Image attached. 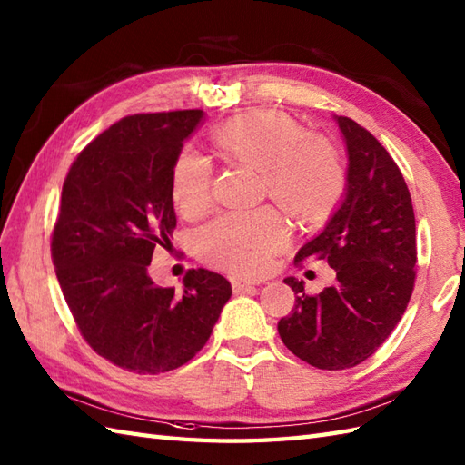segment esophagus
Returning a JSON list of instances; mask_svg holds the SVG:
<instances>
[{
	"label": "esophagus",
	"mask_w": 465,
	"mask_h": 465,
	"mask_svg": "<svg viewBox=\"0 0 465 465\" xmlns=\"http://www.w3.org/2000/svg\"><path fill=\"white\" fill-rule=\"evenodd\" d=\"M252 285H259V282H252V279H242V277H235L232 282V287H233L235 293H240V291L252 287Z\"/></svg>",
	"instance_id": "obj_1"
}]
</instances>
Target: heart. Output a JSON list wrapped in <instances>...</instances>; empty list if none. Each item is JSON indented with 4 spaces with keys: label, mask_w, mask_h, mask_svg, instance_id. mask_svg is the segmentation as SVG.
<instances>
[{
    "label": "heart",
    "mask_w": 465,
    "mask_h": 465,
    "mask_svg": "<svg viewBox=\"0 0 465 465\" xmlns=\"http://www.w3.org/2000/svg\"><path fill=\"white\" fill-rule=\"evenodd\" d=\"M213 146L233 160L262 168L263 190L295 218L311 222L325 215L344 188L341 154L327 138L303 133L283 113L255 111L218 126ZM210 160L190 146L182 148L172 168V198L186 215H198L212 200ZM289 228L272 206L232 210L215 215L193 235L203 262L255 275L283 250Z\"/></svg>",
    "instance_id": "heart-1"
}]
</instances>
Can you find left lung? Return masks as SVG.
I'll list each match as a JSON object with an SVG mask.
<instances>
[{
    "instance_id": "1",
    "label": "left lung",
    "mask_w": 465,
    "mask_h": 465,
    "mask_svg": "<svg viewBox=\"0 0 465 465\" xmlns=\"http://www.w3.org/2000/svg\"><path fill=\"white\" fill-rule=\"evenodd\" d=\"M334 121L347 144V190L295 263L325 259L337 279L307 295L303 282L287 277L295 305L277 325L285 347L321 371L351 369L374 354L402 319L416 279V220L401 168L352 118Z\"/></svg>"
}]
</instances>
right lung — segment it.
<instances>
[{"mask_svg": "<svg viewBox=\"0 0 465 465\" xmlns=\"http://www.w3.org/2000/svg\"><path fill=\"white\" fill-rule=\"evenodd\" d=\"M203 111L133 114L83 148L63 182L51 257L91 349L136 374L174 371L208 342L232 285L190 269L182 293L148 275L176 228L172 168Z\"/></svg>", "mask_w": 465, "mask_h": 465, "instance_id": "1", "label": "right lung"}]
</instances>
